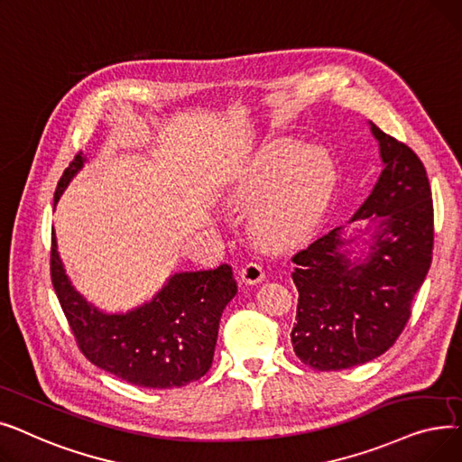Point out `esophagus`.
Instances as JSON below:
<instances>
[{
	"label": "esophagus",
	"instance_id": "esophagus-1",
	"mask_svg": "<svg viewBox=\"0 0 462 462\" xmlns=\"http://www.w3.org/2000/svg\"><path fill=\"white\" fill-rule=\"evenodd\" d=\"M240 278H243V282L246 285H254V283H259V282L265 280V271H263L259 263L250 261L243 267V271H240Z\"/></svg>",
	"mask_w": 462,
	"mask_h": 462
}]
</instances>
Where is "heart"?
Listing matches in <instances>:
<instances>
[{
  "mask_svg": "<svg viewBox=\"0 0 462 462\" xmlns=\"http://www.w3.org/2000/svg\"><path fill=\"white\" fill-rule=\"evenodd\" d=\"M276 143L263 150L238 188V201L261 205L254 216L255 235L267 245H285L309 231L335 182L327 150Z\"/></svg>",
  "mask_w": 462,
  "mask_h": 462,
  "instance_id": "b5f03b06",
  "label": "heart"
}]
</instances>
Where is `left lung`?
<instances>
[{"label": "left lung", "instance_id": "obj_1", "mask_svg": "<svg viewBox=\"0 0 462 462\" xmlns=\"http://www.w3.org/2000/svg\"><path fill=\"white\" fill-rule=\"evenodd\" d=\"M383 171L347 224L366 219L368 254L349 257L354 238L344 227L293 255L297 318L295 356L314 370L351 368L397 342L411 314V300L432 261L434 219L427 171L404 143L370 122Z\"/></svg>", "mask_w": 462, "mask_h": 462}]
</instances>
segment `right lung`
Segmentation results:
<instances>
[{"instance_id":"obj_1","label":"right lung","mask_w":462,"mask_h":462,"mask_svg":"<svg viewBox=\"0 0 462 462\" xmlns=\"http://www.w3.org/2000/svg\"><path fill=\"white\" fill-rule=\"evenodd\" d=\"M84 162L79 152L63 171L54 207ZM51 276L84 357L108 374L148 389L184 387L207 374L219 318L236 295L233 269L224 263L210 271L172 274L150 302L125 314H105L73 288L54 233Z\"/></svg>"}]
</instances>
